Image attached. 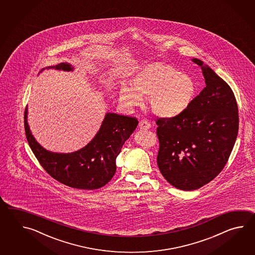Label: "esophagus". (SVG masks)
Segmentation results:
<instances>
[{
	"label": "esophagus",
	"instance_id": "obj_1",
	"mask_svg": "<svg viewBox=\"0 0 255 255\" xmlns=\"http://www.w3.org/2000/svg\"><path fill=\"white\" fill-rule=\"evenodd\" d=\"M139 128L142 130L145 129H149L150 128H151V125H150V123L146 120H141L140 122H139Z\"/></svg>",
	"mask_w": 255,
	"mask_h": 255
}]
</instances>
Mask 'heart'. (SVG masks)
I'll list each match as a JSON object with an SVG mask.
<instances>
[{"label": "heart", "mask_w": 255, "mask_h": 255, "mask_svg": "<svg viewBox=\"0 0 255 255\" xmlns=\"http://www.w3.org/2000/svg\"><path fill=\"white\" fill-rule=\"evenodd\" d=\"M197 92L191 76L180 73L172 65L155 62L146 65L132 81V87L120 88V102L127 109L141 105L148 98L152 112L158 117L172 119L184 113Z\"/></svg>", "instance_id": "b5f03b06"}]
</instances>
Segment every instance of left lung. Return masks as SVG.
Wrapping results in <instances>:
<instances>
[{
    "mask_svg": "<svg viewBox=\"0 0 255 255\" xmlns=\"http://www.w3.org/2000/svg\"><path fill=\"white\" fill-rule=\"evenodd\" d=\"M206 87L184 113L158 119L157 162L163 177L179 190H194L222 171L238 135V106L232 88L201 60Z\"/></svg>",
    "mask_w": 255,
    "mask_h": 255,
    "instance_id": "1",
    "label": "left lung"
}]
</instances>
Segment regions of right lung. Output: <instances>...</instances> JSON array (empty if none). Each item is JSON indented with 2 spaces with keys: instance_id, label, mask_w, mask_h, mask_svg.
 Instances as JSON below:
<instances>
[{
  "instance_id": "obj_1",
  "label": "right lung",
  "mask_w": 255,
  "mask_h": 255,
  "mask_svg": "<svg viewBox=\"0 0 255 255\" xmlns=\"http://www.w3.org/2000/svg\"><path fill=\"white\" fill-rule=\"evenodd\" d=\"M48 68L73 71L67 63ZM135 118L107 113L98 133L87 146L72 153L48 151L32 135L24 111V129L28 144L44 170L54 179L71 188L93 190L108 184L116 173V159L125 141L134 132Z\"/></svg>"
}]
</instances>
